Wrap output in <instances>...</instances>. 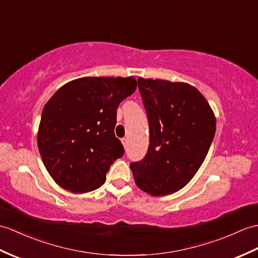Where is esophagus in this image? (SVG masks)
<instances>
[{
  "mask_svg": "<svg viewBox=\"0 0 258 258\" xmlns=\"http://www.w3.org/2000/svg\"><path fill=\"white\" fill-rule=\"evenodd\" d=\"M122 144H123V146H124V148H126L127 147V143H128V141H127V139H122Z\"/></svg>",
  "mask_w": 258,
  "mask_h": 258,
  "instance_id": "34e87169",
  "label": "esophagus"
}]
</instances>
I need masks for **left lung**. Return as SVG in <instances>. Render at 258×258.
<instances>
[{
    "label": "left lung",
    "instance_id": "1",
    "mask_svg": "<svg viewBox=\"0 0 258 258\" xmlns=\"http://www.w3.org/2000/svg\"><path fill=\"white\" fill-rule=\"evenodd\" d=\"M149 121L145 158L131 164L134 180L154 197L182 189L205 161L217 130L207 99L185 82L139 78Z\"/></svg>",
    "mask_w": 258,
    "mask_h": 258
}]
</instances>
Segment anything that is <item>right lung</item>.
<instances>
[{"label":"right lung","mask_w":258,"mask_h":258,"mask_svg":"<svg viewBox=\"0 0 258 258\" xmlns=\"http://www.w3.org/2000/svg\"><path fill=\"white\" fill-rule=\"evenodd\" d=\"M137 87L134 77H83L59 88L41 113L37 146L58 185L87 194L105 182L124 153L115 137L118 104Z\"/></svg>","instance_id":"add662e5"}]
</instances>
